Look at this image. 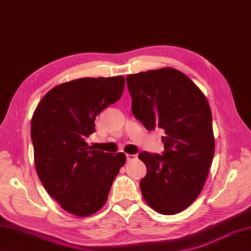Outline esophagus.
<instances>
[{
	"mask_svg": "<svg viewBox=\"0 0 251 251\" xmlns=\"http://www.w3.org/2000/svg\"><path fill=\"white\" fill-rule=\"evenodd\" d=\"M126 158L127 161H132V159L137 158V155H135V154H126Z\"/></svg>",
	"mask_w": 251,
	"mask_h": 251,
	"instance_id": "1",
	"label": "esophagus"
}]
</instances>
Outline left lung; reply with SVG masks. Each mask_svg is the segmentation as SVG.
I'll return each mask as SVG.
<instances>
[{"mask_svg": "<svg viewBox=\"0 0 251 251\" xmlns=\"http://www.w3.org/2000/svg\"><path fill=\"white\" fill-rule=\"evenodd\" d=\"M131 110L148 130L164 129V155L142 152L143 200L162 215L186 209L204 188L215 154L211 110L204 93L174 68L126 76Z\"/></svg>", "mask_w": 251, "mask_h": 251, "instance_id": "8db88e82", "label": "left lung"}]
</instances>
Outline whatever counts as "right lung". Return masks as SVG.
Returning <instances> with one entry per match:
<instances>
[{
	"label": "right lung",
	"instance_id": "1",
	"mask_svg": "<svg viewBox=\"0 0 251 251\" xmlns=\"http://www.w3.org/2000/svg\"><path fill=\"white\" fill-rule=\"evenodd\" d=\"M124 87L122 75L73 79L45 94L32 115L36 174L47 193L73 216L100 210L126 163L125 153L112 155L85 141L95 130L96 116L121 98Z\"/></svg>",
	"mask_w": 251,
	"mask_h": 251
}]
</instances>
